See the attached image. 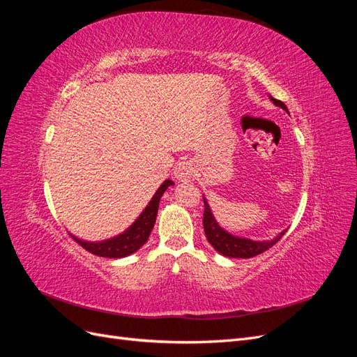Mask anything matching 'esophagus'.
I'll use <instances>...</instances> for the list:
<instances>
[{
  "label": "esophagus",
  "mask_w": 357,
  "mask_h": 357,
  "mask_svg": "<svg viewBox=\"0 0 357 357\" xmlns=\"http://www.w3.org/2000/svg\"><path fill=\"white\" fill-rule=\"evenodd\" d=\"M192 172H193V165L190 160H181L178 162V164L176 165V169H174V176L177 180H181V181H186L192 177Z\"/></svg>",
  "instance_id": "1"
}]
</instances>
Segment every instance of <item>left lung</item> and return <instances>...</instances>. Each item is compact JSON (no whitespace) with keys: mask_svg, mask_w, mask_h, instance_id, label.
Returning a JSON list of instances; mask_svg holds the SVG:
<instances>
[{"mask_svg":"<svg viewBox=\"0 0 357 357\" xmlns=\"http://www.w3.org/2000/svg\"><path fill=\"white\" fill-rule=\"evenodd\" d=\"M271 100L275 105L282 107L283 110L287 112V107L284 105V102L273 98V96H271ZM202 223H204L205 236H207L208 243L214 247V250H218L223 256L238 257V259L255 257L257 255H261V253L269 250V248H271L275 243H278V240L286 234V231H283L282 234L275 236V238L271 240V241H252V240H247V238H238V236H234L229 232H226L225 229L220 228L218 222L214 220L211 210H210L208 204L205 199H204V219H202Z\"/></svg>","mask_w":357,"mask_h":357,"instance_id":"left-lung-1","label":"left lung"}]
</instances>
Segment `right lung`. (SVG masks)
Wrapping results in <instances>:
<instances>
[{
    "label": "right lung",
    "instance_id": "add662e5",
    "mask_svg": "<svg viewBox=\"0 0 357 357\" xmlns=\"http://www.w3.org/2000/svg\"><path fill=\"white\" fill-rule=\"evenodd\" d=\"M171 185H174V181L172 180H165L164 183H162L160 188L153 195V198L150 199L149 205L142 213V215H139L131 228L126 229L123 234L114 236V238H112V240L102 241V243H86V241H82L71 235L73 240L75 243H79V245H82L84 250H88L89 253L101 256V257H114V259L125 257L128 255L137 252L138 248L147 241L150 232H152L155 222H156V214H158V208H159L160 197L164 195V192Z\"/></svg>",
    "mask_w": 357,
    "mask_h": 357
}]
</instances>
